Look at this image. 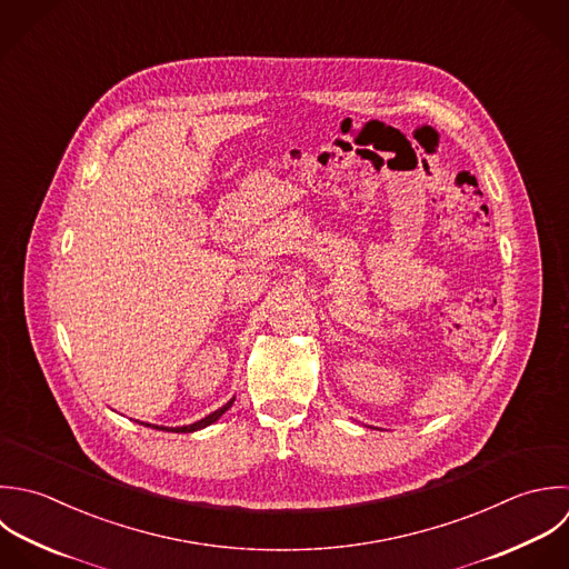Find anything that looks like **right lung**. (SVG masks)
Listing matches in <instances>:
<instances>
[{
  "label": "right lung",
  "mask_w": 569,
  "mask_h": 569,
  "mask_svg": "<svg viewBox=\"0 0 569 569\" xmlns=\"http://www.w3.org/2000/svg\"><path fill=\"white\" fill-rule=\"evenodd\" d=\"M234 401V399H232ZM232 401H228L223 408H219V410H214L212 415H208L206 419H201V421H197V423H192V426H183V428H159V426H152L154 430H170V432H194V430H201V428H206V426H210V423H214L230 406H232ZM148 428H150V423H146Z\"/></svg>",
  "instance_id": "1"
}]
</instances>
